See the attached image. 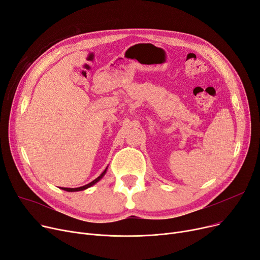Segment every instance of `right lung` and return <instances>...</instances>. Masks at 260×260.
I'll return each instance as SVG.
<instances>
[{
	"label": "right lung",
	"mask_w": 260,
	"mask_h": 260,
	"mask_svg": "<svg viewBox=\"0 0 260 260\" xmlns=\"http://www.w3.org/2000/svg\"><path fill=\"white\" fill-rule=\"evenodd\" d=\"M107 169H108V166H107V168L105 169V171L103 172V174H102L100 177L96 178V179H95L94 181H92L91 183H89V184L84 185V186H80V187H76V188H68V187H61V189H63V190H66V191H70V192H73V191H80V190H84V189H86V188H89V187L93 186V185H94V184H96L98 181H101V180L104 178V176L106 175Z\"/></svg>",
	"instance_id": "obj_1"
}]
</instances>
